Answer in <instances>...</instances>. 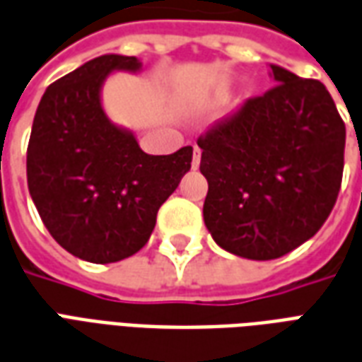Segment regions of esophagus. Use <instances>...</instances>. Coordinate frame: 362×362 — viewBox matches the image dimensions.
<instances>
[{"mask_svg": "<svg viewBox=\"0 0 362 362\" xmlns=\"http://www.w3.org/2000/svg\"><path fill=\"white\" fill-rule=\"evenodd\" d=\"M192 170H197L200 165V148L199 146H194V150H192Z\"/></svg>", "mask_w": 362, "mask_h": 362, "instance_id": "34e87169", "label": "esophagus"}]
</instances>
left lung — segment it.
<instances>
[{"mask_svg":"<svg viewBox=\"0 0 362 362\" xmlns=\"http://www.w3.org/2000/svg\"><path fill=\"white\" fill-rule=\"evenodd\" d=\"M276 84L200 134L204 223L221 249L274 260L328 220L344 177L345 123L326 86L272 65Z\"/></svg>","mask_w":362,"mask_h":362,"instance_id":"1","label":"left lung"}]
</instances>
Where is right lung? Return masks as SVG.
<instances>
[{
  "mask_svg": "<svg viewBox=\"0 0 362 362\" xmlns=\"http://www.w3.org/2000/svg\"><path fill=\"white\" fill-rule=\"evenodd\" d=\"M139 67L136 57L102 55L57 78L42 96L26 148L28 191L49 235L94 264L139 252L191 170L192 146L150 156L105 117L100 86L107 73Z\"/></svg>",
  "mask_w": 362,
  "mask_h": 362,
  "instance_id": "1",
  "label": "right lung"
}]
</instances>
